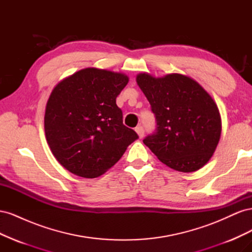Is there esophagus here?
I'll list each match as a JSON object with an SVG mask.
<instances>
[{"label": "esophagus", "instance_id": "obj_1", "mask_svg": "<svg viewBox=\"0 0 252 252\" xmlns=\"http://www.w3.org/2000/svg\"><path fill=\"white\" fill-rule=\"evenodd\" d=\"M135 132L138 133L140 138L142 139L143 136H144V128H143V126H138V127H135Z\"/></svg>", "mask_w": 252, "mask_h": 252}]
</instances>
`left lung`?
<instances>
[{"instance_id": "1", "label": "left lung", "mask_w": 252, "mask_h": 252, "mask_svg": "<svg viewBox=\"0 0 252 252\" xmlns=\"http://www.w3.org/2000/svg\"><path fill=\"white\" fill-rule=\"evenodd\" d=\"M136 83L150 103L157 128L143 140L163 164L181 172L199 170L220 141L219 108L199 83L180 73L155 78L136 75Z\"/></svg>"}]
</instances>
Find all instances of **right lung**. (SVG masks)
<instances>
[{
    "label": "right lung",
    "instance_id": "right-lung-1",
    "mask_svg": "<svg viewBox=\"0 0 252 252\" xmlns=\"http://www.w3.org/2000/svg\"><path fill=\"white\" fill-rule=\"evenodd\" d=\"M128 81L124 73L85 68L53 88L45 110V134L52 155L68 171L100 177L139 138L123 124L116 103Z\"/></svg>",
    "mask_w": 252,
    "mask_h": 252
}]
</instances>
